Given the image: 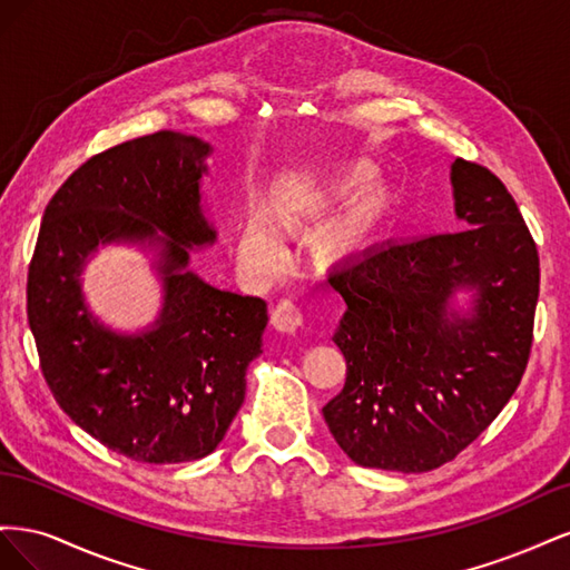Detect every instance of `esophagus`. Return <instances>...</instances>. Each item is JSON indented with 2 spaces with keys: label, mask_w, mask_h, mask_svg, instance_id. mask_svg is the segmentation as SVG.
I'll use <instances>...</instances> for the list:
<instances>
[{
  "label": "esophagus",
  "mask_w": 570,
  "mask_h": 570,
  "mask_svg": "<svg viewBox=\"0 0 570 570\" xmlns=\"http://www.w3.org/2000/svg\"><path fill=\"white\" fill-rule=\"evenodd\" d=\"M271 318H273V325L278 327L281 333H295V331H299V327L304 325L306 314H304V308L295 299L285 297V299H281L278 304L273 306V316Z\"/></svg>",
  "instance_id": "34e87169"
}]
</instances>
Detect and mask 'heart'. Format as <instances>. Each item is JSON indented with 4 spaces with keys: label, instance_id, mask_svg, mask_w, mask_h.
<instances>
[{
    "label": "heart",
    "instance_id": "heart-1",
    "mask_svg": "<svg viewBox=\"0 0 570 570\" xmlns=\"http://www.w3.org/2000/svg\"><path fill=\"white\" fill-rule=\"evenodd\" d=\"M239 254H243L249 271L262 275V278H273L287 264L283 237L264 218H252L245 223L243 235H239Z\"/></svg>",
    "mask_w": 570,
    "mask_h": 570
}]
</instances>
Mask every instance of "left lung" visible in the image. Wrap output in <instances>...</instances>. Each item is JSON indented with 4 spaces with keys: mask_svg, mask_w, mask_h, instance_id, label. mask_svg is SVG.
Returning <instances> with one entry per match:
<instances>
[{
    "mask_svg": "<svg viewBox=\"0 0 570 570\" xmlns=\"http://www.w3.org/2000/svg\"><path fill=\"white\" fill-rule=\"evenodd\" d=\"M461 230L387 239L327 273L347 304L333 335L347 381L323 406L366 469L425 473L463 452L519 387L532 347L540 256L504 183L452 164ZM474 289L472 314L451 308Z\"/></svg>",
    "mask_w": 570,
    "mask_h": 570,
    "instance_id": "left-lung-1",
    "label": "left lung"
}]
</instances>
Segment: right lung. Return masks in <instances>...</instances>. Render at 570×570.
I'll use <instances>...</instances> for the list:
<instances>
[{
  "label": "right lung",
  "instance_id": "add662e5",
  "mask_svg": "<svg viewBox=\"0 0 570 570\" xmlns=\"http://www.w3.org/2000/svg\"><path fill=\"white\" fill-rule=\"evenodd\" d=\"M209 154L174 130L95 154L49 199L28 268V323L51 394L85 433L132 461L212 454L264 347L266 302L187 268L189 249L216 239L199 195ZM109 242L160 249L165 306L147 334H114L81 299V266Z\"/></svg>",
  "mask_w": 570,
  "mask_h": 570
}]
</instances>
